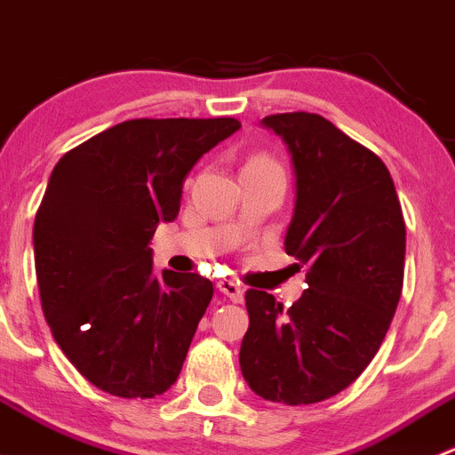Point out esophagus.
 <instances>
[{"label": "esophagus", "mask_w": 455, "mask_h": 455, "mask_svg": "<svg viewBox=\"0 0 455 455\" xmlns=\"http://www.w3.org/2000/svg\"><path fill=\"white\" fill-rule=\"evenodd\" d=\"M218 291L222 292V295L231 297V299L235 301V304H240V301L244 299V291H242V286H240V283L231 282V279H220V282H218Z\"/></svg>", "instance_id": "esophagus-1"}]
</instances>
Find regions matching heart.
Listing matches in <instances>:
<instances>
[{
    "label": "heart",
    "instance_id": "1",
    "mask_svg": "<svg viewBox=\"0 0 455 455\" xmlns=\"http://www.w3.org/2000/svg\"><path fill=\"white\" fill-rule=\"evenodd\" d=\"M246 164H275V160L268 158L266 154H255V156H251L249 163H246ZM246 164H244V167H246Z\"/></svg>",
    "mask_w": 455,
    "mask_h": 455
}]
</instances>
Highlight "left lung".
Masks as SVG:
<instances>
[{"label":"left lung","mask_w":455,"mask_h":455,"mask_svg":"<svg viewBox=\"0 0 455 455\" xmlns=\"http://www.w3.org/2000/svg\"><path fill=\"white\" fill-rule=\"evenodd\" d=\"M261 125L286 142L295 169L283 246L308 288L288 310L246 291L240 368L257 396L310 405L355 383L379 352L401 299L405 220L383 160L323 116L273 114Z\"/></svg>","instance_id":"left-lung-1"}]
</instances>
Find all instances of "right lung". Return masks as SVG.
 Masks as SVG:
<instances>
[{
  "label": "right lung",
  "mask_w": 455,
  "mask_h": 455,
  "mask_svg": "<svg viewBox=\"0 0 455 455\" xmlns=\"http://www.w3.org/2000/svg\"><path fill=\"white\" fill-rule=\"evenodd\" d=\"M240 127L134 118L52 169L32 231L41 308L63 355L103 392L154 398L176 383L213 283L198 273L156 277L149 242L178 218L194 164Z\"/></svg>",
  "instance_id": "1"
}]
</instances>
